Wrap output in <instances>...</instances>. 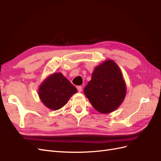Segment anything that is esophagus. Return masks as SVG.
<instances>
[{
  "mask_svg": "<svg viewBox=\"0 0 161 161\" xmlns=\"http://www.w3.org/2000/svg\"><path fill=\"white\" fill-rule=\"evenodd\" d=\"M76 89H77L78 91H79V92H81V91H82V87L81 86H76Z\"/></svg>",
  "mask_w": 161,
  "mask_h": 161,
  "instance_id": "obj_1",
  "label": "esophagus"
}]
</instances>
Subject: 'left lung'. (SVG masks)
<instances>
[{"label": "left lung", "mask_w": 161, "mask_h": 161, "mask_svg": "<svg viewBox=\"0 0 161 161\" xmlns=\"http://www.w3.org/2000/svg\"><path fill=\"white\" fill-rule=\"evenodd\" d=\"M126 92L124 80L118 66L113 60L96 67L84 93L92 107L100 113L108 114L122 103Z\"/></svg>", "instance_id": "1"}]
</instances>
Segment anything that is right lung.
Listing matches in <instances>:
<instances>
[{
    "instance_id": "obj_1",
    "label": "right lung",
    "mask_w": 161,
    "mask_h": 161,
    "mask_svg": "<svg viewBox=\"0 0 161 161\" xmlns=\"http://www.w3.org/2000/svg\"><path fill=\"white\" fill-rule=\"evenodd\" d=\"M76 92L75 86L61 73H54L42 84L39 96L47 108L58 110L64 106Z\"/></svg>"
}]
</instances>
